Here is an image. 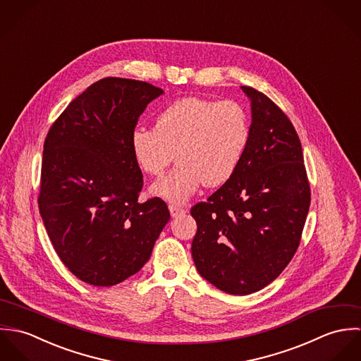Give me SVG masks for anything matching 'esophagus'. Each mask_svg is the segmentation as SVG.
Returning <instances> with one entry per match:
<instances>
[{"mask_svg":"<svg viewBox=\"0 0 361 361\" xmlns=\"http://www.w3.org/2000/svg\"><path fill=\"white\" fill-rule=\"evenodd\" d=\"M169 212H171V215L172 216H179V215H183V214H186V209L185 208H180V207L178 206H169Z\"/></svg>","mask_w":361,"mask_h":361,"instance_id":"1","label":"esophagus"}]
</instances>
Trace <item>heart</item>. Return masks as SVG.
<instances>
[{
  "label": "heart",
  "instance_id": "b5f03b06",
  "mask_svg": "<svg viewBox=\"0 0 361 361\" xmlns=\"http://www.w3.org/2000/svg\"><path fill=\"white\" fill-rule=\"evenodd\" d=\"M249 136V116L240 104L189 96L161 109L155 129L135 128L130 147L152 176H161L176 155L179 164L152 186V193L180 204L202 185L226 183L240 165Z\"/></svg>",
  "mask_w": 361,
  "mask_h": 361
}]
</instances>
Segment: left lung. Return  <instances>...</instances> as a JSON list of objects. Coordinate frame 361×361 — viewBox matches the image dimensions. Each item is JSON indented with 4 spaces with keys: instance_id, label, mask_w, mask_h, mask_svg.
<instances>
[{
    "instance_id": "obj_1",
    "label": "left lung",
    "mask_w": 361,
    "mask_h": 361,
    "mask_svg": "<svg viewBox=\"0 0 361 361\" xmlns=\"http://www.w3.org/2000/svg\"><path fill=\"white\" fill-rule=\"evenodd\" d=\"M252 106L250 136L235 175L192 207V256L199 274L229 295L269 285L295 256L310 208L300 139L265 94L242 86Z\"/></svg>"
}]
</instances>
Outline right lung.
Wrapping results in <instances>:
<instances>
[{
	"mask_svg": "<svg viewBox=\"0 0 361 361\" xmlns=\"http://www.w3.org/2000/svg\"><path fill=\"white\" fill-rule=\"evenodd\" d=\"M150 83L105 78L52 123L43 152L39 208L52 246L80 281L114 286L139 272L169 221L165 202L140 203L143 175L130 135Z\"/></svg>",
	"mask_w": 361,
	"mask_h": 361,
	"instance_id": "add662e5",
	"label": "right lung"
}]
</instances>
